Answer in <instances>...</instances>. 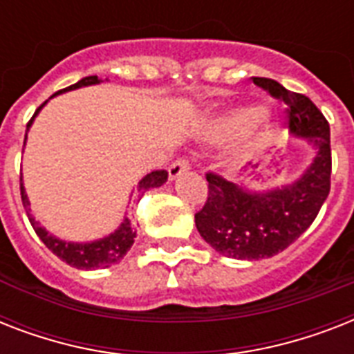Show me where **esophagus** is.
I'll list each match as a JSON object with an SVG mask.
<instances>
[{"label":"esophagus","mask_w":354,"mask_h":354,"mask_svg":"<svg viewBox=\"0 0 354 354\" xmlns=\"http://www.w3.org/2000/svg\"><path fill=\"white\" fill-rule=\"evenodd\" d=\"M187 169H189L187 161L176 160L171 167H169V174H171V178L174 180V178H180L182 174H185V172H187Z\"/></svg>","instance_id":"obj_1"}]
</instances>
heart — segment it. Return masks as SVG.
<instances>
[{"instance_id":"1","label":"heart","mask_w":354,"mask_h":354,"mask_svg":"<svg viewBox=\"0 0 354 354\" xmlns=\"http://www.w3.org/2000/svg\"><path fill=\"white\" fill-rule=\"evenodd\" d=\"M264 108L261 106H244L233 110L226 118L216 121L215 132L218 136H236V133L246 132L248 128L255 127L257 122L264 119Z\"/></svg>"}]
</instances>
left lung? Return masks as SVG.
<instances>
[{
  "label": "left lung",
  "instance_id": "obj_1",
  "mask_svg": "<svg viewBox=\"0 0 354 354\" xmlns=\"http://www.w3.org/2000/svg\"><path fill=\"white\" fill-rule=\"evenodd\" d=\"M253 82L288 104L290 133L307 139L314 158L294 182L253 189L207 174L209 194L194 215L196 230L221 255L259 261L277 255L307 232L330 191V128L308 97L294 93L272 79Z\"/></svg>",
  "mask_w": 354,
  "mask_h": 354
}]
</instances>
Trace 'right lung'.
Segmentation results:
<instances>
[{
	"mask_svg": "<svg viewBox=\"0 0 354 354\" xmlns=\"http://www.w3.org/2000/svg\"><path fill=\"white\" fill-rule=\"evenodd\" d=\"M108 80V79H106ZM102 79H99L97 75H91V77H84V79H80L77 84H71L66 90H60L58 93H55L53 97L60 95V93H66V91H73L79 90V88H86V86H95L101 84ZM46 101L41 104L38 110L35 112L32 119L27 124V132H29L30 124L35 121V118L40 113V110L46 106ZM25 141H27V133H25ZM167 178H169V172L167 171H154L143 176L139 180L138 185V193L143 194L145 191H149V189L160 187L163 183L167 182ZM19 189H21V202H24V207L27 211V216H29L30 226L35 227L36 235L40 236V241L46 244L49 250H51L58 259H62L69 266H75V268L79 270H97V268H108V266H112V264L119 263L127 252L132 248L133 244V236H136V232H133L132 222L124 215L122 222L118 226V230H113L110 235L102 236V239H97V241H90V242H71V241H62V239H58L57 235H53L46 230V227L41 226L40 222L36 221L35 216H32V211H30V202L29 196L25 193L24 187V178H19Z\"/></svg>",
	"mask_w": 354,
	"mask_h": 354,
	"instance_id": "1",
	"label": "right lung"
}]
</instances>
